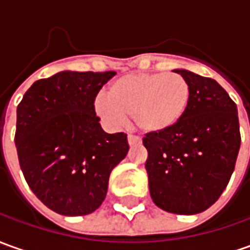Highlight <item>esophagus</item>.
Wrapping results in <instances>:
<instances>
[{
	"instance_id": "1",
	"label": "esophagus",
	"mask_w": 250,
	"mask_h": 250,
	"mask_svg": "<svg viewBox=\"0 0 250 250\" xmlns=\"http://www.w3.org/2000/svg\"><path fill=\"white\" fill-rule=\"evenodd\" d=\"M127 141H128V145H130V146H134V145L141 144V139H139L138 137H135V135H131V134L127 137Z\"/></svg>"
}]
</instances>
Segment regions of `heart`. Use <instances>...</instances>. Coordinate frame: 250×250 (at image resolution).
Returning a JSON list of instances; mask_svg holds the SVG:
<instances>
[{"label": "heart", "instance_id": "1", "mask_svg": "<svg viewBox=\"0 0 250 250\" xmlns=\"http://www.w3.org/2000/svg\"><path fill=\"white\" fill-rule=\"evenodd\" d=\"M108 97L94 101L97 115L120 123L132 118L139 131L163 134L179 125L189 111L191 91L179 74H130L109 84Z\"/></svg>", "mask_w": 250, "mask_h": 250}]
</instances>
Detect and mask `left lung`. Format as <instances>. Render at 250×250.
Masks as SVG:
<instances>
[{
	"mask_svg": "<svg viewBox=\"0 0 250 250\" xmlns=\"http://www.w3.org/2000/svg\"><path fill=\"white\" fill-rule=\"evenodd\" d=\"M189 111L163 134H146L145 163L149 191L161 209L196 215L218 201L235 167L241 146L237 105L220 84L186 69Z\"/></svg>",
	"mask_w": 250,
	"mask_h": 250,
	"instance_id": "left-lung-1",
	"label": "left lung"
}]
</instances>
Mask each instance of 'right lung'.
<instances>
[{
    "instance_id": "obj_1",
    "label": "right lung",
    "mask_w": 250,
    "mask_h": 250,
    "mask_svg": "<svg viewBox=\"0 0 250 250\" xmlns=\"http://www.w3.org/2000/svg\"><path fill=\"white\" fill-rule=\"evenodd\" d=\"M115 75L62 71L32 83L18 105L20 168L34 194L60 215L94 212L128 152L127 134L104 131L94 109L98 91Z\"/></svg>"
}]
</instances>
